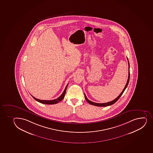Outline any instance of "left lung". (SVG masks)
I'll return each mask as SVG.
<instances>
[{
	"mask_svg": "<svg viewBox=\"0 0 153 153\" xmlns=\"http://www.w3.org/2000/svg\"><path fill=\"white\" fill-rule=\"evenodd\" d=\"M127 59H128V58H127ZM128 81H127V82H126V85L125 86V88H124V89H123V91L121 92V93L118 95L117 97L115 99H114V100L110 101V102H108L107 103H98L94 102H92V101L89 100L87 98L85 94H84L85 99L86 100V101H87L89 104L93 105L96 106H100V107H102V106H108L111 105H112V104H114V103H115L118 100V99H119L120 97L121 96V95L123 94V93L124 91H125V90H126V87L128 86V82H129V77H130V73H129V63L128 61Z\"/></svg>",
	"mask_w": 153,
	"mask_h": 153,
	"instance_id": "left-lung-1",
	"label": "left lung"
}]
</instances>
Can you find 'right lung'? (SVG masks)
<instances>
[{"label":"right lung","mask_w":153,"mask_h":153,"mask_svg":"<svg viewBox=\"0 0 153 153\" xmlns=\"http://www.w3.org/2000/svg\"><path fill=\"white\" fill-rule=\"evenodd\" d=\"M68 84L65 87L64 91H63V93L61 95V96H59L58 98L57 99H54V100H40V99H37L36 98L34 97L33 96H32V97L34 98V99L36 100V101L39 102L41 103H43V104H54L58 103L59 102L62 100V99L64 97L66 93V91L67 88V86Z\"/></svg>","instance_id":"obj_1"}]
</instances>
